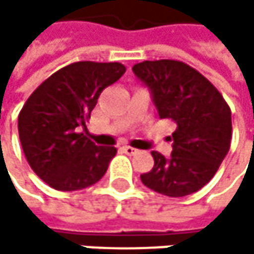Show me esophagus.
Masks as SVG:
<instances>
[{
  "label": "esophagus",
  "instance_id": "34e87169",
  "mask_svg": "<svg viewBox=\"0 0 254 254\" xmlns=\"http://www.w3.org/2000/svg\"><path fill=\"white\" fill-rule=\"evenodd\" d=\"M122 151H123L125 154H128V155H134V154H137V152H138L135 148H132V146H128V144L122 146Z\"/></svg>",
  "mask_w": 254,
  "mask_h": 254
}]
</instances>
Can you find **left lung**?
<instances>
[{"label": "left lung", "instance_id": "left-lung-1", "mask_svg": "<svg viewBox=\"0 0 254 254\" xmlns=\"http://www.w3.org/2000/svg\"><path fill=\"white\" fill-rule=\"evenodd\" d=\"M132 71L149 86L160 119L177 123L171 157L152 151L154 168L140 175L141 183L174 198L199 190L230 149V106L209 79L181 61H144Z\"/></svg>", "mask_w": 254, "mask_h": 254}]
</instances>
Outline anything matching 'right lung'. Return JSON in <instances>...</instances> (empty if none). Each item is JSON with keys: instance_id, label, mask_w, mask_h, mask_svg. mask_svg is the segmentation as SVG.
Returning a JSON list of instances; mask_svg holds the SVG:
<instances>
[{"instance_id": "1", "label": "right lung", "mask_w": 254, "mask_h": 254, "mask_svg": "<svg viewBox=\"0 0 254 254\" xmlns=\"http://www.w3.org/2000/svg\"><path fill=\"white\" fill-rule=\"evenodd\" d=\"M125 71L119 62H73L45 79L24 103L18 116L22 151L50 188L80 190L105 175L117 149L97 146L79 128L91 117L100 93Z\"/></svg>"}]
</instances>
